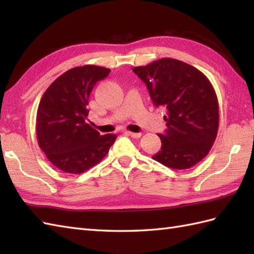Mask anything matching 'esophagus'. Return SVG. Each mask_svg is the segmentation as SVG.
<instances>
[{
    "instance_id": "esophagus-1",
    "label": "esophagus",
    "mask_w": 254,
    "mask_h": 254,
    "mask_svg": "<svg viewBox=\"0 0 254 254\" xmlns=\"http://www.w3.org/2000/svg\"><path fill=\"white\" fill-rule=\"evenodd\" d=\"M127 134L128 136H131L133 138H139L142 136V133H134V132H130V131H127Z\"/></svg>"
}]
</instances>
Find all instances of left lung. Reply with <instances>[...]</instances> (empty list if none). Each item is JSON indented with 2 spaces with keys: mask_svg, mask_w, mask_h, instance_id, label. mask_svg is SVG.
<instances>
[{
  "mask_svg": "<svg viewBox=\"0 0 254 254\" xmlns=\"http://www.w3.org/2000/svg\"><path fill=\"white\" fill-rule=\"evenodd\" d=\"M133 72L146 84L155 106L167 109V130L158 134L161 148L153 159L182 170L206 157L219 123L217 96L208 78L190 64L170 58L134 67Z\"/></svg>",
  "mask_w": 254,
  "mask_h": 254,
  "instance_id": "1",
  "label": "left lung"
}]
</instances>
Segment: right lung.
I'll return each mask as SVG.
<instances>
[{
  "mask_svg": "<svg viewBox=\"0 0 254 254\" xmlns=\"http://www.w3.org/2000/svg\"><path fill=\"white\" fill-rule=\"evenodd\" d=\"M109 73V68L97 65L73 67L42 96L36 120L38 144L63 172L78 175L88 170L106 157L116 141V134L100 135L86 123L91 90Z\"/></svg>",
  "mask_w": 254,
  "mask_h": 254,
  "instance_id": "right-lung-1",
  "label": "right lung"
}]
</instances>
